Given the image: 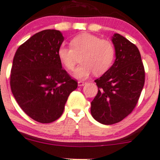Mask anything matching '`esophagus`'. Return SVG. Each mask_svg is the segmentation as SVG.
I'll return each mask as SVG.
<instances>
[{"instance_id": "1", "label": "esophagus", "mask_w": 160, "mask_h": 160, "mask_svg": "<svg viewBox=\"0 0 160 160\" xmlns=\"http://www.w3.org/2000/svg\"><path fill=\"white\" fill-rule=\"evenodd\" d=\"M85 85V82H82V81H79V82H78V86H83Z\"/></svg>"}]
</instances>
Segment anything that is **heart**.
<instances>
[{
    "instance_id": "b5f03b06",
    "label": "heart",
    "mask_w": 160,
    "mask_h": 160,
    "mask_svg": "<svg viewBox=\"0 0 160 160\" xmlns=\"http://www.w3.org/2000/svg\"><path fill=\"white\" fill-rule=\"evenodd\" d=\"M71 47L61 45L57 54L60 62L68 70H72L81 57L82 64L73 72V76L85 79L92 72L96 75H103L113 62L115 48L109 41L88 33L81 34L73 38Z\"/></svg>"
}]
</instances>
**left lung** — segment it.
I'll list each match as a JSON object with an SVG mask.
<instances>
[{
    "label": "left lung",
    "instance_id": "obj_1",
    "mask_svg": "<svg viewBox=\"0 0 160 160\" xmlns=\"http://www.w3.org/2000/svg\"><path fill=\"white\" fill-rule=\"evenodd\" d=\"M116 60L108 71L94 81L98 92L91 102L93 118L112 125L133 111L144 85L145 72L138 48L119 34L112 38Z\"/></svg>",
    "mask_w": 160,
    "mask_h": 160
}]
</instances>
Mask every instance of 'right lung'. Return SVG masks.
<instances>
[{"mask_svg": "<svg viewBox=\"0 0 160 160\" xmlns=\"http://www.w3.org/2000/svg\"><path fill=\"white\" fill-rule=\"evenodd\" d=\"M63 40L58 30L39 32L19 46L13 57L12 93L21 109L38 122L59 119L68 97L78 87L57 54Z\"/></svg>", "mask_w": 160, "mask_h": 160, "instance_id": "1", "label": "right lung"}]
</instances>
